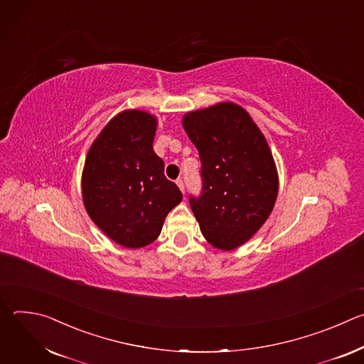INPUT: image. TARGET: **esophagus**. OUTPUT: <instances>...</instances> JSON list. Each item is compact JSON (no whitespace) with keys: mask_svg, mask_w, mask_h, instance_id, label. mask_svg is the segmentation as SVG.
<instances>
[{"mask_svg":"<svg viewBox=\"0 0 364 364\" xmlns=\"http://www.w3.org/2000/svg\"><path fill=\"white\" fill-rule=\"evenodd\" d=\"M176 183H177V186L180 187V190L184 193V180H183V178H177Z\"/></svg>","mask_w":364,"mask_h":364,"instance_id":"esophagus-1","label":"esophagus"}]
</instances>
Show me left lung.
Instances as JSON below:
<instances>
[{"instance_id": "8db88e82", "label": "left lung", "mask_w": 364, "mask_h": 364, "mask_svg": "<svg viewBox=\"0 0 364 364\" xmlns=\"http://www.w3.org/2000/svg\"><path fill=\"white\" fill-rule=\"evenodd\" d=\"M201 161V193L190 196L205 240L222 250L247 242L271 215L278 174L264 134L236 103H218L183 118Z\"/></svg>"}]
</instances>
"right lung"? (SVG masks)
Here are the masks:
<instances>
[{
  "mask_svg": "<svg viewBox=\"0 0 364 364\" xmlns=\"http://www.w3.org/2000/svg\"><path fill=\"white\" fill-rule=\"evenodd\" d=\"M157 119L142 111L117 115L92 144L82 194L95 225L114 242L136 249L159 237L170 210L183 200L154 152Z\"/></svg>",
  "mask_w": 364,
  "mask_h": 364,
  "instance_id": "add662e5",
  "label": "right lung"
}]
</instances>
